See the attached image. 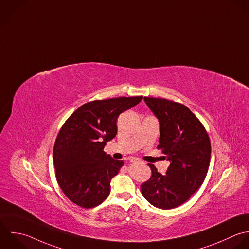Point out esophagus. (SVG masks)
Listing matches in <instances>:
<instances>
[{"instance_id":"34e87169","label":"esophagus","mask_w":249,"mask_h":249,"mask_svg":"<svg viewBox=\"0 0 249 249\" xmlns=\"http://www.w3.org/2000/svg\"><path fill=\"white\" fill-rule=\"evenodd\" d=\"M130 162H131V163H139V162H141V160H140L139 158H136V157H132V158L130 159Z\"/></svg>"}]
</instances>
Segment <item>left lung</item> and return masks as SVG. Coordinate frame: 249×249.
<instances>
[{
  "label": "left lung",
  "mask_w": 249,
  "mask_h": 249,
  "mask_svg": "<svg viewBox=\"0 0 249 249\" xmlns=\"http://www.w3.org/2000/svg\"><path fill=\"white\" fill-rule=\"evenodd\" d=\"M160 122L157 146L170 161L166 175L151 169L141 185L142 196L154 207L171 210L185 203L204 182L211 161L209 134L198 117L184 105L164 98L144 97Z\"/></svg>",
  "instance_id": "8db88e82"
}]
</instances>
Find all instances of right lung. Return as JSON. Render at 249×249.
Masks as SVG:
<instances>
[{"instance_id":"1","label":"right lung","mask_w":249,"mask_h":249,"mask_svg":"<svg viewBox=\"0 0 249 249\" xmlns=\"http://www.w3.org/2000/svg\"><path fill=\"white\" fill-rule=\"evenodd\" d=\"M142 96L95 100L79 107L61 127L53 148L57 182L73 204L91 209L109 195L110 180L123 166L104 151L117 133L120 113Z\"/></svg>"}]
</instances>
